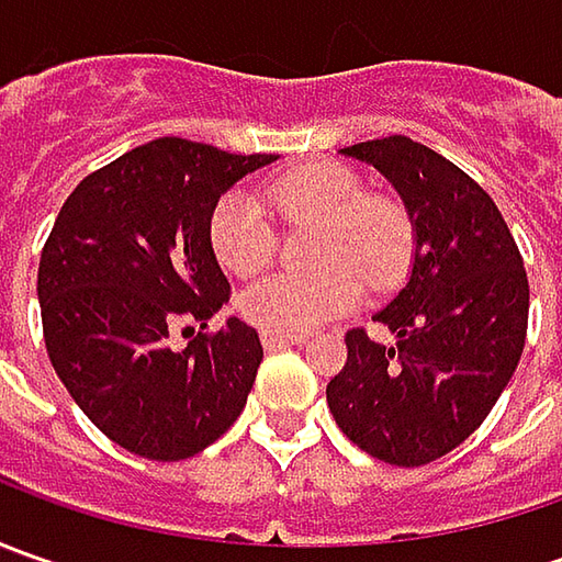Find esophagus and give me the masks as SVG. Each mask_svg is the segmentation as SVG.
I'll list each match as a JSON object with an SVG mask.
<instances>
[{
  "mask_svg": "<svg viewBox=\"0 0 562 562\" xmlns=\"http://www.w3.org/2000/svg\"><path fill=\"white\" fill-rule=\"evenodd\" d=\"M293 344H303V335H274V331H262V347L266 350H284Z\"/></svg>",
  "mask_w": 562,
  "mask_h": 562,
  "instance_id": "34e87169",
  "label": "esophagus"
}]
</instances>
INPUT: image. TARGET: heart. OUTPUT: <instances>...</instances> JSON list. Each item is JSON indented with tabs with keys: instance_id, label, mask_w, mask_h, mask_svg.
I'll return each mask as SVG.
<instances>
[{
	"instance_id": "obj_1",
	"label": "heart",
	"mask_w": 562,
	"mask_h": 562,
	"mask_svg": "<svg viewBox=\"0 0 562 562\" xmlns=\"http://www.w3.org/2000/svg\"><path fill=\"white\" fill-rule=\"evenodd\" d=\"M262 200L284 218H318L313 271H278L237 296L249 325L274 335H303L350 313L366 291H394L409 274L416 225L391 193H366L353 171L331 162L288 168L266 184ZM209 247L231 274H256L274 252V227L249 190H227L209 215Z\"/></svg>"
}]
</instances>
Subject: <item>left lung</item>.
<instances>
[{
	"mask_svg": "<svg viewBox=\"0 0 562 562\" xmlns=\"http://www.w3.org/2000/svg\"><path fill=\"white\" fill-rule=\"evenodd\" d=\"M397 187L416 225L409 284L375 315L397 344L344 335L347 362L328 406L350 441L391 465L441 460L487 419L519 366L529 278L501 209L463 168L409 140L344 149Z\"/></svg>",
	"mask_w": 562,
	"mask_h": 562,
	"instance_id": "obj_1",
	"label": "left lung"
}]
</instances>
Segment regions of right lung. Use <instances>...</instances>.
I'll return each mask as SVG.
<instances>
[{
    "label": "right lung",
    "mask_w": 562,
    "mask_h": 562,
    "mask_svg": "<svg viewBox=\"0 0 562 562\" xmlns=\"http://www.w3.org/2000/svg\"><path fill=\"white\" fill-rule=\"evenodd\" d=\"M271 153L234 156L159 137L87 175L43 244L36 293L55 375L105 438L175 463L218 441L244 413L262 362L256 328L209 318L231 284L209 247V215ZM203 333L171 351L175 324Z\"/></svg>",
    "instance_id": "1"
}]
</instances>
